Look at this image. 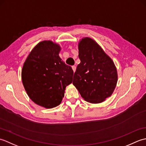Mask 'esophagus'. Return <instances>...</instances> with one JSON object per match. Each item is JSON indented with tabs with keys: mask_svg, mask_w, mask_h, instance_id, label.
<instances>
[{
	"mask_svg": "<svg viewBox=\"0 0 146 146\" xmlns=\"http://www.w3.org/2000/svg\"><path fill=\"white\" fill-rule=\"evenodd\" d=\"M71 67H72V69H73V71H74V72H75V71H76V66H72Z\"/></svg>",
	"mask_w": 146,
	"mask_h": 146,
	"instance_id": "1",
	"label": "esophagus"
}]
</instances>
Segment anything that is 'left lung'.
Segmentation results:
<instances>
[{
    "mask_svg": "<svg viewBox=\"0 0 146 146\" xmlns=\"http://www.w3.org/2000/svg\"><path fill=\"white\" fill-rule=\"evenodd\" d=\"M80 63L73 84L84 100L98 104L109 97L117 83V71L112 60L94 39L83 38L78 44Z\"/></svg>",
    "mask_w": 146,
    "mask_h": 146,
    "instance_id": "8db88e82",
    "label": "left lung"
}]
</instances>
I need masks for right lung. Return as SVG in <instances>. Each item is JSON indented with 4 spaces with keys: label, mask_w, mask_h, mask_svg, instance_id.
I'll list each match as a JSON object with an SVG mask.
<instances>
[{
    "label": "right lung",
    "mask_w": 146,
    "mask_h": 146,
    "mask_svg": "<svg viewBox=\"0 0 146 146\" xmlns=\"http://www.w3.org/2000/svg\"><path fill=\"white\" fill-rule=\"evenodd\" d=\"M60 46L51 41L38 43L27 56L22 80L29 98L40 106L51 108L61 104L73 71L59 56Z\"/></svg>",
    "instance_id": "right-lung-1"
}]
</instances>
